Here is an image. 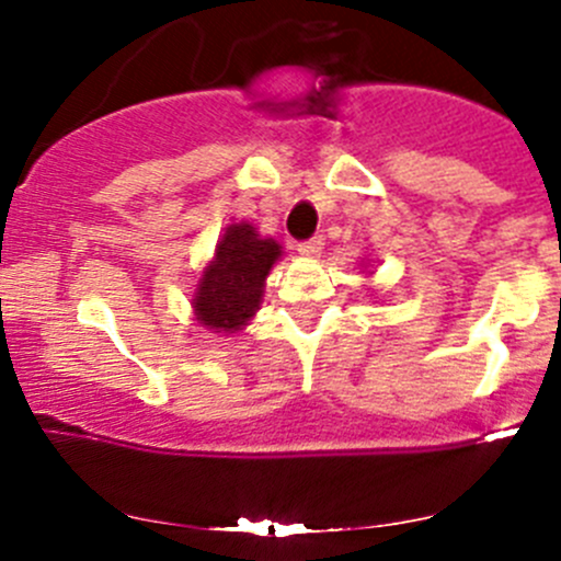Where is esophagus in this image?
<instances>
[{
  "label": "esophagus",
  "mask_w": 561,
  "mask_h": 561,
  "mask_svg": "<svg viewBox=\"0 0 561 561\" xmlns=\"http://www.w3.org/2000/svg\"><path fill=\"white\" fill-rule=\"evenodd\" d=\"M322 247H325V239L317 233V236H312V239H307L298 244V254H304V257H314V254L322 252Z\"/></svg>",
  "instance_id": "obj_1"
}]
</instances>
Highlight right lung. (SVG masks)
Returning <instances> with one entry per match:
<instances>
[{"label":"right lung","instance_id":"obj_1","mask_svg":"<svg viewBox=\"0 0 561 561\" xmlns=\"http://www.w3.org/2000/svg\"><path fill=\"white\" fill-rule=\"evenodd\" d=\"M282 254L274 239H260L252 225H230L203 271L195 314L214 331L233 333L260 309L265 276Z\"/></svg>","mask_w":561,"mask_h":561}]
</instances>
